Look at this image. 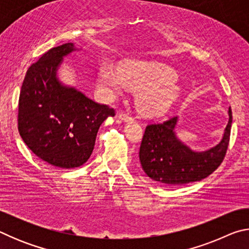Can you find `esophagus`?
I'll use <instances>...</instances> for the list:
<instances>
[{"label": "esophagus", "instance_id": "34e87169", "mask_svg": "<svg viewBox=\"0 0 249 249\" xmlns=\"http://www.w3.org/2000/svg\"><path fill=\"white\" fill-rule=\"evenodd\" d=\"M117 117L121 119L122 121H124V122H127L129 120H132V116L127 114V113H125V112H120L119 114H117Z\"/></svg>", "mask_w": 249, "mask_h": 249}]
</instances>
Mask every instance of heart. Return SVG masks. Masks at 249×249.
Masks as SVG:
<instances>
[{"label":"heart","instance_id":"b5f03b06","mask_svg":"<svg viewBox=\"0 0 249 249\" xmlns=\"http://www.w3.org/2000/svg\"><path fill=\"white\" fill-rule=\"evenodd\" d=\"M176 70L159 62L129 61L123 67L105 61L98 71V83L105 99H114L128 88L137 90L136 102L146 115L166 113L179 98L181 88L177 84Z\"/></svg>","mask_w":249,"mask_h":249}]
</instances>
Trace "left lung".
I'll return each instance as SVG.
<instances>
[{"label":"left lung","mask_w":249,"mask_h":249,"mask_svg":"<svg viewBox=\"0 0 249 249\" xmlns=\"http://www.w3.org/2000/svg\"><path fill=\"white\" fill-rule=\"evenodd\" d=\"M220 144L197 153L176 137L178 117L146 126L140 147L142 168L150 179L165 184H185L206 178L221 165L230 142L231 109Z\"/></svg>","instance_id":"8db88e82"}]
</instances>
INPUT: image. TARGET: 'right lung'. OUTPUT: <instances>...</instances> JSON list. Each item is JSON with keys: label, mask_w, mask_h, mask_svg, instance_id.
<instances>
[{"label": "right lung", "mask_w": 249, "mask_h": 249, "mask_svg": "<svg viewBox=\"0 0 249 249\" xmlns=\"http://www.w3.org/2000/svg\"><path fill=\"white\" fill-rule=\"evenodd\" d=\"M72 43L53 47L29 67L18 100V132L37 157L50 166H82L93 151L101 124L115 109L87 98L57 79L62 58Z\"/></svg>", "instance_id": "right-lung-1"}]
</instances>
